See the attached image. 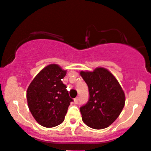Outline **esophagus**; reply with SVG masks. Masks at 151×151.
Segmentation results:
<instances>
[{"mask_svg": "<svg viewBox=\"0 0 151 151\" xmlns=\"http://www.w3.org/2000/svg\"><path fill=\"white\" fill-rule=\"evenodd\" d=\"M78 101H79V99H78V97H77V98L76 99H74V104H78Z\"/></svg>", "mask_w": 151, "mask_h": 151, "instance_id": "34e87169", "label": "esophagus"}]
</instances>
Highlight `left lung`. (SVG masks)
Listing matches in <instances>:
<instances>
[{
	"label": "left lung",
	"instance_id": "8db88e82",
	"mask_svg": "<svg viewBox=\"0 0 151 151\" xmlns=\"http://www.w3.org/2000/svg\"><path fill=\"white\" fill-rule=\"evenodd\" d=\"M89 90L88 103L80 107L83 121L94 129L108 127L118 118L125 105V93L115 76L106 68L80 71Z\"/></svg>",
	"mask_w": 151,
	"mask_h": 151
}]
</instances>
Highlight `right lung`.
<instances>
[{"label": "right lung", "instance_id": "add662e5", "mask_svg": "<svg viewBox=\"0 0 151 151\" xmlns=\"http://www.w3.org/2000/svg\"><path fill=\"white\" fill-rule=\"evenodd\" d=\"M66 70L50 64L41 70L27 90L29 109L38 123L52 128L63 122L70 102L66 86L62 82Z\"/></svg>", "mask_w": 151, "mask_h": 151}]
</instances>
